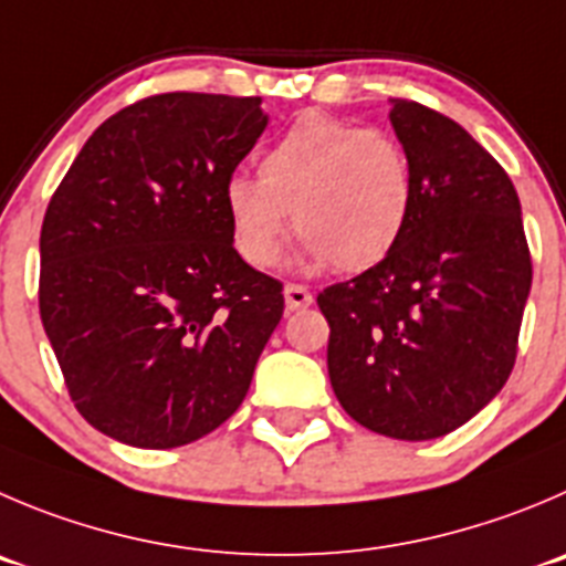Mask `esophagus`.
<instances>
[{
	"instance_id": "1",
	"label": "esophagus",
	"mask_w": 566,
	"mask_h": 566,
	"mask_svg": "<svg viewBox=\"0 0 566 566\" xmlns=\"http://www.w3.org/2000/svg\"><path fill=\"white\" fill-rule=\"evenodd\" d=\"M283 297H286L289 311H303L314 303V294H311L305 286H297V283H289V286L283 289Z\"/></svg>"
}]
</instances>
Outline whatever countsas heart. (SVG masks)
<instances>
[{"instance_id": "1", "label": "heart", "mask_w": 566, "mask_h": 566, "mask_svg": "<svg viewBox=\"0 0 566 566\" xmlns=\"http://www.w3.org/2000/svg\"><path fill=\"white\" fill-rule=\"evenodd\" d=\"M224 208L241 258L255 269L277 263L294 228L311 266L364 272L384 261L413 211L406 149L380 130H360L325 113H303L263 149L258 177L224 182Z\"/></svg>"}]
</instances>
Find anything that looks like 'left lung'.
I'll return each mask as SVG.
<instances>
[{"instance_id": "1", "label": "left lung", "mask_w": 566, "mask_h": 566, "mask_svg": "<svg viewBox=\"0 0 566 566\" xmlns=\"http://www.w3.org/2000/svg\"><path fill=\"white\" fill-rule=\"evenodd\" d=\"M413 171L400 244L316 297L344 411L402 441L439 439L497 397L514 369L531 252L503 166L453 118L391 99Z\"/></svg>"}]
</instances>
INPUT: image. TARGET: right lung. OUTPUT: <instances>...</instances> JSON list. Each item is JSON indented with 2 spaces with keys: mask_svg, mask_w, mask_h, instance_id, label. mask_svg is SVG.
<instances>
[{
  "mask_svg": "<svg viewBox=\"0 0 566 566\" xmlns=\"http://www.w3.org/2000/svg\"><path fill=\"white\" fill-rule=\"evenodd\" d=\"M266 122L261 96H149L96 127L46 208L41 322L77 411L122 444L217 430L283 316L224 208Z\"/></svg>",
  "mask_w": 566,
  "mask_h": 566,
  "instance_id": "1",
  "label": "right lung"
}]
</instances>
